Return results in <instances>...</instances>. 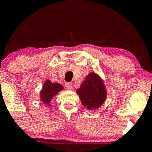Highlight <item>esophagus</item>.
<instances>
[{
    "label": "esophagus",
    "instance_id": "esophagus-1",
    "mask_svg": "<svg viewBox=\"0 0 152 152\" xmlns=\"http://www.w3.org/2000/svg\"><path fill=\"white\" fill-rule=\"evenodd\" d=\"M65 86L66 87L67 89L71 90L72 88V83H70V82H67V83H65Z\"/></svg>",
    "mask_w": 152,
    "mask_h": 152
}]
</instances>
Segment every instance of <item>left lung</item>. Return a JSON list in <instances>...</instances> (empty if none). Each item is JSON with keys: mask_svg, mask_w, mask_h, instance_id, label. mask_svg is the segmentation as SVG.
I'll list each match as a JSON object with an SVG mask.
<instances>
[{"mask_svg": "<svg viewBox=\"0 0 152 152\" xmlns=\"http://www.w3.org/2000/svg\"><path fill=\"white\" fill-rule=\"evenodd\" d=\"M76 93L81 104L88 110L99 109L105 102L107 92L104 81L98 74L91 72L82 81Z\"/></svg>", "mask_w": 152, "mask_h": 152, "instance_id": "8db88e82", "label": "left lung"}]
</instances>
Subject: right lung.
I'll return each mask as SVG.
<instances>
[{"label": "right lung", "instance_id": "obj_1", "mask_svg": "<svg viewBox=\"0 0 152 152\" xmlns=\"http://www.w3.org/2000/svg\"><path fill=\"white\" fill-rule=\"evenodd\" d=\"M63 89H64V86L60 83H52L49 80H46L40 91V99L47 106H50V102L53 97Z\"/></svg>", "mask_w": 152, "mask_h": 152}]
</instances>
